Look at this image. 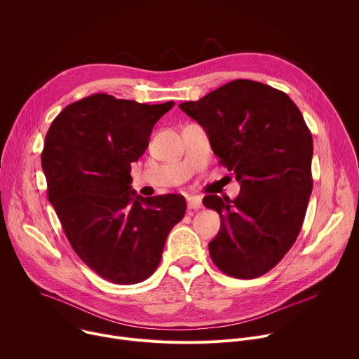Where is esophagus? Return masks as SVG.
<instances>
[{
	"label": "esophagus",
	"instance_id": "obj_1",
	"mask_svg": "<svg viewBox=\"0 0 359 359\" xmlns=\"http://www.w3.org/2000/svg\"><path fill=\"white\" fill-rule=\"evenodd\" d=\"M203 203H201V198L197 197V196H190L187 197V209L189 210H198L201 209Z\"/></svg>",
	"mask_w": 359,
	"mask_h": 359
}]
</instances>
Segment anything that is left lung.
<instances>
[{
    "mask_svg": "<svg viewBox=\"0 0 359 359\" xmlns=\"http://www.w3.org/2000/svg\"><path fill=\"white\" fill-rule=\"evenodd\" d=\"M179 108L206 130L240 194L203 198L222 226L209 243L227 276L255 278L277 266L301 230L313 191V136L290 99L262 82L236 79Z\"/></svg>",
    "mask_w": 359,
    "mask_h": 359,
    "instance_id": "obj_1",
    "label": "left lung"
}]
</instances>
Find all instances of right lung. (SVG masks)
<instances>
[{
  "label": "right lung",
  "instance_id": "right-lung-1",
  "mask_svg": "<svg viewBox=\"0 0 359 359\" xmlns=\"http://www.w3.org/2000/svg\"><path fill=\"white\" fill-rule=\"evenodd\" d=\"M173 105L95 93L68 105L45 136L48 200L79 259L111 283L136 284L155 273L186 213L180 194L142 197L130 186V163Z\"/></svg>",
  "mask_w": 359,
  "mask_h": 359
}]
</instances>
